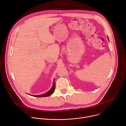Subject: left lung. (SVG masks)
Returning <instances> with one entry per match:
<instances>
[{
  "instance_id": "obj_1",
  "label": "left lung",
  "mask_w": 126,
  "mask_h": 126,
  "mask_svg": "<svg viewBox=\"0 0 126 126\" xmlns=\"http://www.w3.org/2000/svg\"><path fill=\"white\" fill-rule=\"evenodd\" d=\"M108 40L109 41V38H108Z\"/></svg>"
}]
</instances>
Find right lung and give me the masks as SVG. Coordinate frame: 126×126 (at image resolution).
I'll use <instances>...</instances> for the list:
<instances>
[{
	"instance_id": "right-lung-1",
	"label": "right lung",
	"mask_w": 126,
	"mask_h": 126,
	"mask_svg": "<svg viewBox=\"0 0 126 126\" xmlns=\"http://www.w3.org/2000/svg\"><path fill=\"white\" fill-rule=\"evenodd\" d=\"M53 80L54 81V79ZM55 82H54L51 88L50 89V90L48 91V92H47L46 93H45V94H43L40 95H30V94H28V95H29L30 96H32L33 97H48V96H49L50 95H51L54 92V90H55Z\"/></svg>"
}]
</instances>
